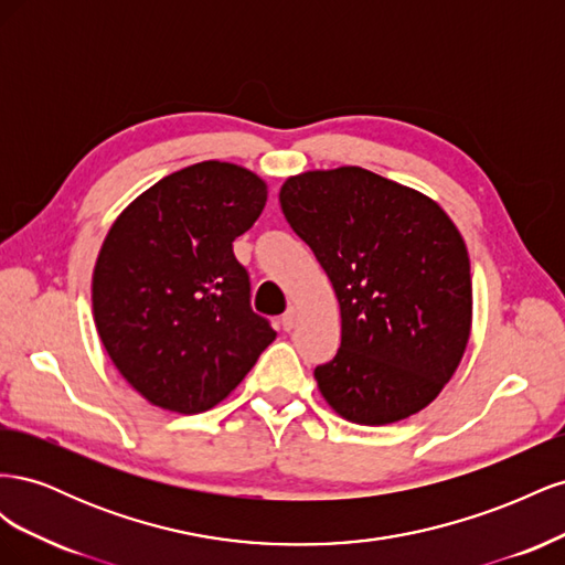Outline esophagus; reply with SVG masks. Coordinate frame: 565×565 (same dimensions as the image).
<instances>
[{"mask_svg":"<svg viewBox=\"0 0 565 565\" xmlns=\"http://www.w3.org/2000/svg\"><path fill=\"white\" fill-rule=\"evenodd\" d=\"M280 324H282V330H285V332L295 330V324H297V309H295V306H289V309L282 313Z\"/></svg>","mask_w":565,"mask_h":565,"instance_id":"1","label":"esophagus"}]
</instances>
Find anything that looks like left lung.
I'll use <instances>...</instances> for the list:
<instances>
[{
	"mask_svg": "<svg viewBox=\"0 0 565 565\" xmlns=\"http://www.w3.org/2000/svg\"><path fill=\"white\" fill-rule=\"evenodd\" d=\"M280 207L339 299V351L313 370L322 398L365 426L419 413L471 332V266L450 216L363 167L289 177Z\"/></svg>",
	"mask_w": 565,
	"mask_h": 565,
	"instance_id": "1",
	"label": "left lung"
}]
</instances>
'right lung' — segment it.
I'll use <instances>...</instances> for the list:
<instances>
[{
    "label": "right lung",
    "instance_id": "obj_1",
    "mask_svg": "<svg viewBox=\"0 0 565 565\" xmlns=\"http://www.w3.org/2000/svg\"><path fill=\"white\" fill-rule=\"evenodd\" d=\"M264 204L259 177L207 160L150 185L108 231L92 282L96 330L148 403L204 413L276 339L233 254Z\"/></svg>",
    "mask_w": 565,
    "mask_h": 565
}]
</instances>
